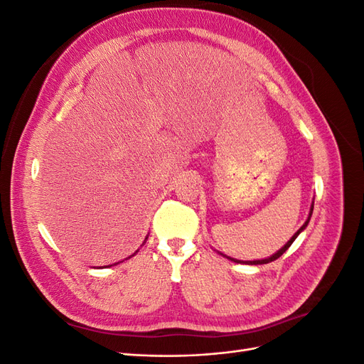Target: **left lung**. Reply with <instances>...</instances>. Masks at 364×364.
<instances>
[{
  "label": "left lung",
  "instance_id": "1",
  "mask_svg": "<svg viewBox=\"0 0 364 364\" xmlns=\"http://www.w3.org/2000/svg\"><path fill=\"white\" fill-rule=\"evenodd\" d=\"M313 208H314V200H313V203H311V206H310V214H308V218L305 220V223L301 226V229L297 230V232H296V234H294V235L287 241V243H285V245H284L278 252H274L273 255H272V257H269V258H264V259H253V261H243V259H235V258L226 257L225 253L218 252V250H217V252L220 253V255H223L225 258H228V259H230V261H234V262H237V264H250V266H258V264H267V262H272V261H274V259H278V258L282 255V253L293 245V241L297 238V235H299V234L302 232V230L308 226V223H310V218H311V215H313Z\"/></svg>",
  "mask_w": 364,
  "mask_h": 364
}]
</instances>
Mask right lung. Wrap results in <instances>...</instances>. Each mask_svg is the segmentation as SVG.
<instances>
[{
	"label": "right lung",
	"mask_w": 364,
	"mask_h": 364,
	"mask_svg": "<svg viewBox=\"0 0 364 364\" xmlns=\"http://www.w3.org/2000/svg\"><path fill=\"white\" fill-rule=\"evenodd\" d=\"M147 238H149V235L146 237V240H144V243H146V241H147ZM144 243H142V245H144ZM136 252H138V250H136ZM136 252L134 253V255H136ZM134 255H130L129 258H132V257H134ZM126 259H127V258H126ZM119 262H123V261H119ZM117 264H118V262H115V264H114V266H117ZM111 266H112V264H111ZM111 266H107V267H111Z\"/></svg>",
	"instance_id": "right-lung-1"
}]
</instances>
